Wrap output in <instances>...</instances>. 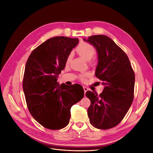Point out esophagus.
<instances>
[{
    "label": "esophagus",
    "instance_id": "34e87169",
    "mask_svg": "<svg viewBox=\"0 0 153 153\" xmlns=\"http://www.w3.org/2000/svg\"><path fill=\"white\" fill-rule=\"evenodd\" d=\"M84 87V92H85H85L88 91V90H89V89H88V88L87 87H85V86H84V87Z\"/></svg>",
    "mask_w": 153,
    "mask_h": 153
}]
</instances>
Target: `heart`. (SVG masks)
Masks as SVG:
<instances>
[{"instance_id": "obj_1", "label": "heart", "mask_w": 153, "mask_h": 153, "mask_svg": "<svg viewBox=\"0 0 153 153\" xmlns=\"http://www.w3.org/2000/svg\"><path fill=\"white\" fill-rule=\"evenodd\" d=\"M76 52L77 53L81 56L82 58H84L86 61H90L92 59V58L94 57V55L96 53V49L94 47V46H92L91 44L86 42H83L80 43L78 45V47L76 48ZM72 59V54L69 53L66 59V63H69L71 61ZM90 65L94 66V61H90ZM89 76V74L84 73L82 74L79 76V78L81 81H84L85 80V78Z\"/></svg>"}]
</instances>
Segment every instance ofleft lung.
Segmentation results:
<instances>
[{
  "label": "left lung",
  "mask_w": 153,
  "mask_h": 153,
  "mask_svg": "<svg viewBox=\"0 0 153 153\" xmlns=\"http://www.w3.org/2000/svg\"><path fill=\"white\" fill-rule=\"evenodd\" d=\"M84 40L97 50L98 63L95 75L105 85L100 95L86 92L91 101L88 117L94 127L108 129L121 123L130 107L134 98L135 73L127 55L108 36L94 35Z\"/></svg>",
  "instance_id": "1"
}]
</instances>
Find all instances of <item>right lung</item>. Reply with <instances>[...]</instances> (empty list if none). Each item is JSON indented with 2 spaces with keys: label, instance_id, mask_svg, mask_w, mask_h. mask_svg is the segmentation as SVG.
Listing matches in <instances>:
<instances>
[{
  "label": "right lung",
  "instance_id": "obj_1",
  "mask_svg": "<svg viewBox=\"0 0 153 153\" xmlns=\"http://www.w3.org/2000/svg\"><path fill=\"white\" fill-rule=\"evenodd\" d=\"M78 43L77 38L53 37L32 51L26 62L23 89L27 107L36 121L47 129L66 127L71 106L84 96L82 87L57 82L68 55Z\"/></svg>",
  "mask_w": 153,
  "mask_h": 153
}]
</instances>
